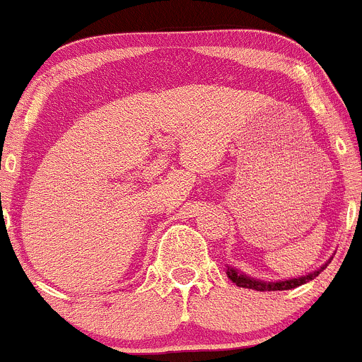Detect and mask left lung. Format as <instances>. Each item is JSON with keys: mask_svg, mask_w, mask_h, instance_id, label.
<instances>
[{"mask_svg": "<svg viewBox=\"0 0 362 362\" xmlns=\"http://www.w3.org/2000/svg\"><path fill=\"white\" fill-rule=\"evenodd\" d=\"M330 261H332V259H329V262ZM329 262H325V264H323L320 269H316V272H310V273H307V275L296 276V279L259 280V279H253V276H248L246 273L239 272V269L232 268V266H227V275H228V279L235 284V286H239V288L255 289V291H286V289H295V288H298V286H303V284L314 280V276H318L320 273L327 268V264H329Z\"/></svg>", "mask_w": 362, "mask_h": 362, "instance_id": "left-lung-1", "label": "left lung"}]
</instances>
